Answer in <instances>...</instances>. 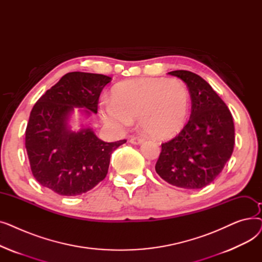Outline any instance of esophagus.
<instances>
[{"label": "esophagus", "mask_w": 262, "mask_h": 262, "mask_svg": "<svg viewBox=\"0 0 262 262\" xmlns=\"http://www.w3.org/2000/svg\"><path fill=\"white\" fill-rule=\"evenodd\" d=\"M142 141H143V139L139 136H133V137H130V139H129V142L133 143V144H140Z\"/></svg>", "instance_id": "esophagus-1"}]
</instances>
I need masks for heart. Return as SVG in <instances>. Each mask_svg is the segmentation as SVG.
Here are the masks:
<instances>
[{
    "mask_svg": "<svg viewBox=\"0 0 262 262\" xmlns=\"http://www.w3.org/2000/svg\"><path fill=\"white\" fill-rule=\"evenodd\" d=\"M190 93L178 78L144 77L119 82L113 101L101 103L104 121L118 129L139 117L142 130L155 139H167L185 125Z\"/></svg>",
    "mask_w": 262,
    "mask_h": 262,
    "instance_id": "obj_1",
    "label": "heart"
}]
</instances>
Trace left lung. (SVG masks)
<instances>
[{
	"label": "left lung",
	"mask_w": 262,
	"mask_h": 262,
	"mask_svg": "<svg viewBox=\"0 0 262 262\" xmlns=\"http://www.w3.org/2000/svg\"><path fill=\"white\" fill-rule=\"evenodd\" d=\"M169 74L186 82L191 115L181 133L161 143L155 170L173 186L201 189L215 180L233 152L232 116L223 100L200 75L186 70Z\"/></svg>",
	"instance_id": "left-lung-1"
}]
</instances>
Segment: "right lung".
Instances as JSON below:
<instances>
[{"instance_id":"right-lung-1","label":"right lung","mask_w":262,"mask_h":262,"mask_svg":"<svg viewBox=\"0 0 262 262\" xmlns=\"http://www.w3.org/2000/svg\"><path fill=\"white\" fill-rule=\"evenodd\" d=\"M112 77L70 72L63 75L34 105L25 130V147L36 181L55 193H86L107 175L110 155L126 140L104 142L90 128H68L74 107L98 113L103 88Z\"/></svg>"}]
</instances>
